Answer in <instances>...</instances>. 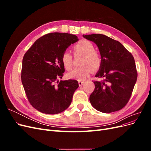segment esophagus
Listing matches in <instances>:
<instances>
[{
  "label": "esophagus",
  "instance_id": "esophagus-1",
  "mask_svg": "<svg viewBox=\"0 0 151 151\" xmlns=\"http://www.w3.org/2000/svg\"><path fill=\"white\" fill-rule=\"evenodd\" d=\"M84 81H79V86H83V84L84 83Z\"/></svg>",
  "mask_w": 151,
  "mask_h": 151
}]
</instances>
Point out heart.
Returning <instances> with one entry per match:
<instances>
[{"label":"heart","mask_w":151,"mask_h":151,"mask_svg":"<svg viewBox=\"0 0 151 151\" xmlns=\"http://www.w3.org/2000/svg\"><path fill=\"white\" fill-rule=\"evenodd\" d=\"M74 51L76 55H83L79 67H77L67 74L68 78L84 80L92 72L96 70L101 66V58L99 55L94 51V45L86 40H81L74 45ZM62 64L66 70H70L72 68V57L66 51L62 55Z\"/></svg>","instance_id":"heart-1"}]
</instances>
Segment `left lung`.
<instances>
[{
  "instance_id": "1",
  "label": "left lung",
  "mask_w": 151,
  "mask_h": 151,
  "mask_svg": "<svg viewBox=\"0 0 151 151\" xmlns=\"http://www.w3.org/2000/svg\"><path fill=\"white\" fill-rule=\"evenodd\" d=\"M98 47L101 63L95 77V89L89 101L96 110L108 113L124 107L131 96L137 78L132 55L123 45L101 34L83 35Z\"/></svg>"
}]
</instances>
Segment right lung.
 I'll return each mask as SVG.
<instances>
[{
  "label": "right lung",
  "mask_w": 151,
  "mask_h": 151,
  "mask_svg": "<svg viewBox=\"0 0 151 151\" xmlns=\"http://www.w3.org/2000/svg\"><path fill=\"white\" fill-rule=\"evenodd\" d=\"M78 40L74 35L48 33L36 40L24 54L22 84L30 104L38 111L55 115L70 105L78 82L58 79L65 71L62 54Z\"/></svg>",
  "instance_id": "add662e5"
}]
</instances>
